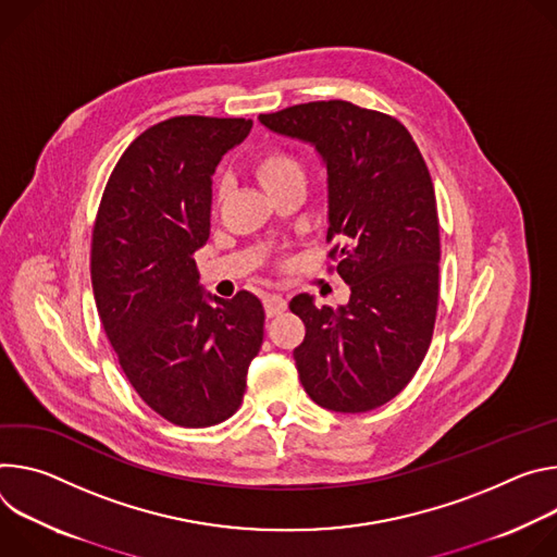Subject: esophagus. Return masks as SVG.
<instances>
[{
  "label": "esophagus",
  "instance_id": "1",
  "mask_svg": "<svg viewBox=\"0 0 557 557\" xmlns=\"http://www.w3.org/2000/svg\"><path fill=\"white\" fill-rule=\"evenodd\" d=\"M263 307H265V314L272 319V317H278L281 312H285L287 300L283 296H278V294H268L263 298Z\"/></svg>",
  "mask_w": 557,
  "mask_h": 557
}]
</instances>
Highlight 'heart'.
<instances>
[{
    "instance_id": "heart-1",
    "label": "heart",
    "mask_w": 557,
    "mask_h": 557,
    "mask_svg": "<svg viewBox=\"0 0 557 557\" xmlns=\"http://www.w3.org/2000/svg\"><path fill=\"white\" fill-rule=\"evenodd\" d=\"M252 174L270 197L278 195L281 190L289 188L294 183H302L305 178L300 161L289 150H283V148H272L261 152L252 161Z\"/></svg>"
}]
</instances>
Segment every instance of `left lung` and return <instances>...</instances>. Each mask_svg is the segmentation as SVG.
Instances as JSON below:
<instances>
[{"instance_id": "1", "label": "left lung", "mask_w": 557, "mask_h": 557, "mask_svg": "<svg viewBox=\"0 0 557 557\" xmlns=\"http://www.w3.org/2000/svg\"><path fill=\"white\" fill-rule=\"evenodd\" d=\"M270 133L312 146L327 172L330 257L351 294L336 310L298 294L294 349L317 405L360 413L413 379L434 334L441 227L434 183L400 121L349 101H310L259 114Z\"/></svg>"}]
</instances>
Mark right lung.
Wrapping results in <instances>:
<instances>
[{
    "label": "right lung",
    "instance_id": "obj_1",
    "mask_svg": "<svg viewBox=\"0 0 557 557\" xmlns=\"http://www.w3.org/2000/svg\"><path fill=\"white\" fill-rule=\"evenodd\" d=\"M252 119L172 116L116 161L92 230L90 278L103 332L144 403L181 426L230 418L263 343L250 292L203 289L195 252L210 236L212 176Z\"/></svg>",
    "mask_w": 557,
    "mask_h": 557
}]
</instances>
